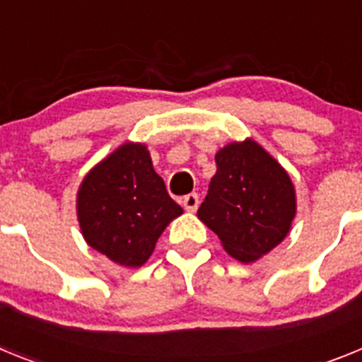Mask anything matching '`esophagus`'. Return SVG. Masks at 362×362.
<instances>
[{"mask_svg": "<svg viewBox=\"0 0 362 362\" xmlns=\"http://www.w3.org/2000/svg\"><path fill=\"white\" fill-rule=\"evenodd\" d=\"M183 206L188 212H196L197 206H199V196L197 194H187L183 197Z\"/></svg>", "mask_w": 362, "mask_h": 362, "instance_id": "obj_1", "label": "esophagus"}]
</instances>
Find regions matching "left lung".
<instances>
[{"mask_svg":"<svg viewBox=\"0 0 362 362\" xmlns=\"http://www.w3.org/2000/svg\"><path fill=\"white\" fill-rule=\"evenodd\" d=\"M216 165L197 217L217 233L226 254L255 263L290 233L297 214L292 177L252 137L217 150Z\"/></svg>","mask_w":362,"mask_h":362,"instance_id":"obj_1","label":"left lung"}]
</instances>
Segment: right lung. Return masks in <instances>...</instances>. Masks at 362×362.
<instances>
[{
    "label": "right lung",
    "instance_id": "add662e5",
    "mask_svg": "<svg viewBox=\"0 0 362 362\" xmlns=\"http://www.w3.org/2000/svg\"><path fill=\"white\" fill-rule=\"evenodd\" d=\"M76 214L86 245L119 267L139 268L183 209L153 170L145 143L127 141L83 177Z\"/></svg>",
    "mask_w": 362,
    "mask_h": 362
}]
</instances>
